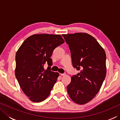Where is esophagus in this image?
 <instances>
[{"instance_id": "34e87169", "label": "esophagus", "mask_w": 120, "mask_h": 120, "mask_svg": "<svg viewBox=\"0 0 120 120\" xmlns=\"http://www.w3.org/2000/svg\"><path fill=\"white\" fill-rule=\"evenodd\" d=\"M60 74V75L61 76H65V75H66V73H64V74Z\"/></svg>"}]
</instances>
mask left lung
I'll return each instance as SVG.
<instances>
[{
    "label": "left lung",
    "mask_w": 120,
    "mask_h": 120,
    "mask_svg": "<svg viewBox=\"0 0 120 120\" xmlns=\"http://www.w3.org/2000/svg\"><path fill=\"white\" fill-rule=\"evenodd\" d=\"M71 52L73 67L80 72L67 87L70 98L86 104L100 90L106 74V53L95 38L85 33L62 34Z\"/></svg>",
    "instance_id": "obj_1"
}]
</instances>
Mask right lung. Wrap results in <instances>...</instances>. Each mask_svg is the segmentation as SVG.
Listing matches in <instances>:
<instances>
[{"instance_id": "right-lung-1", "label": "right lung", "mask_w": 120, "mask_h": 120, "mask_svg": "<svg viewBox=\"0 0 120 120\" xmlns=\"http://www.w3.org/2000/svg\"><path fill=\"white\" fill-rule=\"evenodd\" d=\"M64 42L61 35L34 34L26 38L16 54L15 76L22 90L33 102L47 98L57 80L58 72L51 71L54 49ZM48 64L46 70L44 66Z\"/></svg>"}]
</instances>
